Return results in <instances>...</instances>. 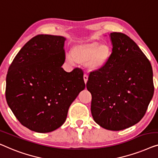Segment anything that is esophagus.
Instances as JSON below:
<instances>
[{"label": "esophagus", "instance_id": "esophagus-1", "mask_svg": "<svg viewBox=\"0 0 158 158\" xmlns=\"http://www.w3.org/2000/svg\"><path fill=\"white\" fill-rule=\"evenodd\" d=\"M84 82H85V84L87 82V80H88V76L86 74H84Z\"/></svg>", "mask_w": 158, "mask_h": 158}]
</instances>
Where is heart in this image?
Listing matches in <instances>:
<instances>
[{
    "label": "heart",
    "instance_id": "b5f03b06",
    "mask_svg": "<svg viewBox=\"0 0 158 158\" xmlns=\"http://www.w3.org/2000/svg\"><path fill=\"white\" fill-rule=\"evenodd\" d=\"M111 55L112 50L108 44L92 40L75 44L70 55L66 56V61L70 64H84L90 72H97L105 67Z\"/></svg>",
    "mask_w": 158,
    "mask_h": 158
}]
</instances>
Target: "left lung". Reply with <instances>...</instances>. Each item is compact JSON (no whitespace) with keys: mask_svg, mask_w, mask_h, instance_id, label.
Masks as SVG:
<instances>
[{"mask_svg":"<svg viewBox=\"0 0 158 158\" xmlns=\"http://www.w3.org/2000/svg\"><path fill=\"white\" fill-rule=\"evenodd\" d=\"M112 52L102 69L91 72L86 88L92 94L91 112L102 127L119 131L141 120L154 94L149 59L128 35L110 34Z\"/></svg>","mask_w":158,"mask_h":158,"instance_id":"left-lung-1","label":"left lung"}]
</instances>
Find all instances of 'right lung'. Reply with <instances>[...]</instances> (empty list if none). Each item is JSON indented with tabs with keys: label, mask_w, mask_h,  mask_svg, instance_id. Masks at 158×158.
I'll return each mask as SVG.
<instances>
[{
	"label": "right lung",
	"mask_w": 158,
	"mask_h": 158,
	"mask_svg": "<svg viewBox=\"0 0 158 158\" xmlns=\"http://www.w3.org/2000/svg\"><path fill=\"white\" fill-rule=\"evenodd\" d=\"M65 38L37 35L19 51L8 68L6 98L22 125L52 132L65 122L69 108L85 88L81 69L66 72Z\"/></svg>",
	"instance_id": "1"
}]
</instances>
